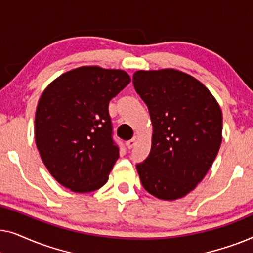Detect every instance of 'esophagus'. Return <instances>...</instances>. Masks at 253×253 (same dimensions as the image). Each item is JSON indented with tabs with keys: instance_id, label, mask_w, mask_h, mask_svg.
<instances>
[{
	"instance_id": "obj_1",
	"label": "esophagus",
	"mask_w": 253,
	"mask_h": 253,
	"mask_svg": "<svg viewBox=\"0 0 253 253\" xmlns=\"http://www.w3.org/2000/svg\"><path fill=\"white\" fill-rule=\"evenodd\" d=\"M126 147L129 148V150H131V148H132V147L134 146V145H136V139H134V138H133V139L127 140L126 143Z\"/></svg>"
}]
</instances>
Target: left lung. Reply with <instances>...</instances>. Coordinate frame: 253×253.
<instances>
[{"instance_id": "1", "label": "left lung", "mask_w": 253, "mask_h": 253, "mask_svg": "<svg viewBox=\"0 0 253 253\" xmlns=\"http://www.w3.org/2000/svg\"><path fill=\"white\" fill-rule=\"evenodd\" d=\"M132 83L153 124L150 155L136 166L141 184L157 198H182L205 177L219 152V103L202 83L174 69L137 71Z\"/></svg>"}]
</instances>
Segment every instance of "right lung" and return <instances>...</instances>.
Masks as SVG:
<instances>
[{
    "label": "right lung",
    "mask_w": 253,
    "mask_h": 253,
    "mask_svg": "<svg viewBox=\"0 0 253 253\" xmlns=\"http://www.w3.org/2000/svg\"><path fill=\"white\" fill-rule=\"evenodd\" d=\"M130 83L123 70L82 67L51 83L38 103L36 144L48 171L65 188L91 192L119 159L109 101Z\"/></svg>",
    "instance_id": "obj_1"
}]
</instances>
